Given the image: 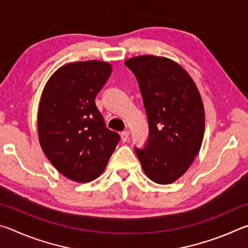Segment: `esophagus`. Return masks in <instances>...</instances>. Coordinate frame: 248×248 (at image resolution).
I'll list each match as a JSON object with an SVG mask.
<instances>
[{
	"mask_svg": "<svg viewBox=\"0 0 248 248\" xmlns=\"http://www.w3.org/2000/svg\"><path fill=\"white\" fill-rule=\"evenodd\" d=\"M129 136H130V132L129 131H123L120 134L121 137V141L123 142H125L128 139H129Z\"/></svg>",
	"mask_w": 248,
	"mask_h": 248,
	"instance_id": "obj_1",
	"label": "esophagus"
}]
</instances>
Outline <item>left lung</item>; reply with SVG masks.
<instances>
[{"instance_id": "1", "label": "left lung", "mask_w": 248, "mask_h": 248, "mask_svg": "<svg viewBox=\"0 0 248 248\" xmlns=\"http://www.w3.org/2000/svg\"><path fill=\"white\" fill-rule=\"evenodd\" d=\"M124 64L139 83L149 120V140L136 149L145 175L169 185L189 169L204 134V108L198 87L182 65L166 57L144 54Z\"/></svg>"}]
</instances>
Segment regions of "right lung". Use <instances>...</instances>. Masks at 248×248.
I'll use <instances>...</instances> for the list:
<instances>
[{
	"instance_id": "obj_1",
	"label": "right lung",
	"mask_w": 248,
	"mask_h": 248,
	"mask_svg": "<svg viewBox=\"0 0 248 248\" xmlns=\"http://www.w3.org/2000/svg\"><path fill=\"white\" fill-rule=\"evenodd\" d=\"M108 62H72L46 83L38 106L37 129L50 163L73 182L89 183L102 175L119 142L106 128L95 97L110 77Z\"/></svg>"
}]
</instances>
